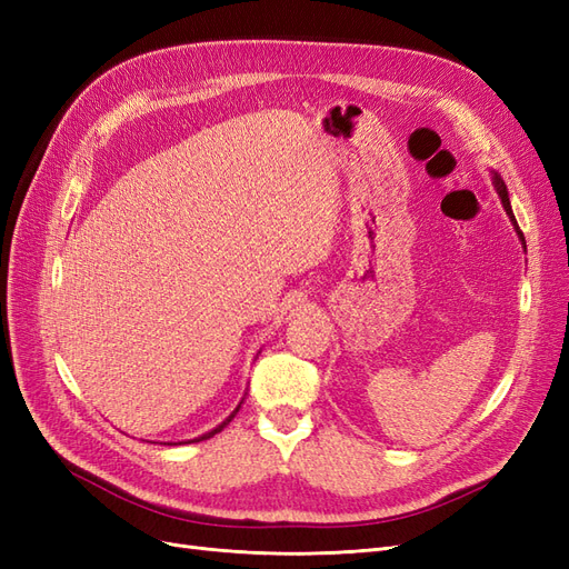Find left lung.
<instances>
[{
  "instance_id": "8db88e82",
  "label": "left lung",
  "mask_w": 569,
  "mask_h": 569,
  "mask_svg": "<svg viewBox=\"0 0 569 569\" xmlns=\"http://www.w3.org/2000/svg\"><path fill=\"white\" fill-rule=\"evenodd\" d=\"M493 187H496V192H498V197H501V203H503V209H506V213L510 216V220H512V226H515V230H518V234H520V239H522V244H525V234L520 232V226H518V220H515V216H512V206H510V199H508V189H506V182L501 180V176H498V173H493Z\"/></svg>"
}]
</instances>
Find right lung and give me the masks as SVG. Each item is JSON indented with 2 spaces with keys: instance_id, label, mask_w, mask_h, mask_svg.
<instances>
[{
  "instance_id": "1",
  "label": "right lung",
  "mask_w": 569,
  "mask_h": 569,
  "mask_svg": "<svg viewBox=\"0 0 569 569\" xmlns=\"http://www.w3.org/2000/svg\"><path fill=\"white\" fill-rule=\"evenodd\" d=\"M239 408H242V403H239V406H237V408H234V410L230 412V418H228L226 422H220V425H218L216 429H211V432H206V435H201V437H197V439H192V441H203V439H211L213 435H218V432H220V429H222V427H226V425H228V422H230V420H232V418L237 416V412H239ZM182 443H189V441H182Z\"/></svg>"
}]
</instances>
